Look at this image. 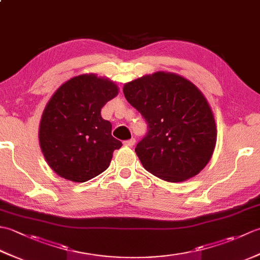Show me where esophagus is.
<instances>
[{"mask_svg":"<svg viewBox=\"0 0 260 260\" xmlns=\"http://www.w3.org/2000/svg\"><path fill=\"white\" fill-rule=\"evenodd\" d=\"M123 144L125 145V146H128V147H132L133 146L134 144H135V139H131V140H128V141H125Z\"/></svg>","mask_w":260,"mask_h":260,"instance_id":"34e87169","label":"esophagus"}]
</instances>
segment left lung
I'll return each mask as SVG.
<instances>
[{
  "label": "left lung",
  "mask_w": 260,
  "mask_h": 260,
  "mask_svg": "<svg viewBox=\"0 0 260 260\" xmlns=\"http://www.w3.org/2000/svg\"><path fill=\"white\" fill-rule=\"evenodd\" d=\"M123 91L148 124L135 148L146 171L176 183L206 168L217 143V126L207 98L193 82L156 71L126 82Z\"/></svg>",
  "instance_id": "8db88e82"
}]
</instances>
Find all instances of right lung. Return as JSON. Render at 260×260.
I'll return each instance as SVG.
<instances>
[{
	"label": "right lung",
	"instance_id": "1",
	"mask_svg": "<svg viewBox=\"0 0 260 260\" xmlns=\"http://www.w3.org/2000/svg\"><path fill=\"white\" fill-rule=\"evenodd\" d=\"M113 80L84 74L54 91L43 110L39 143L49 167L61 178L82 183L106 170L121 143L101 110L118 95Z\"/></svg>",
	"mask_w": 260,
	"mask_h": 260
}]
</instances>
